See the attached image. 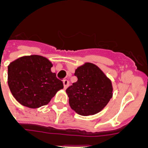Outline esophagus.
<instances>
[{
  "mask_svg": "<svg viewBox=\"0 0 148 148\" xmlns=\"http://www.w3.org/2000/svg\"><path fill=\"white\" fill-rule=\"evenodd\" d=\"M63 84H64V89L67 88V87L69 86V84H70L69 81L66 80V79H64V80L63 81Z\"/></svg>",
  "mask_w": 148,
  "mask_h": 148,
  "instance_id": "obj_1",
  "label": "esophagus"
}]
</instances>
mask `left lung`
<instances>
[{"label":"left lung","mask_w":148,"mask_h":148,"mask_svg":"<svg viewBox=\"0 0 148 148\" xmlns=\"http://www.w3.org/2000/svg\"><path fill=\"white\" fill-rule=\"evenodd\" d=\"M75 75L78 81L66 90L72 109L82 116L100 112L113 96L111 81L92 63L77 68Z\"/></svg>","instance_id":"1"}]
</instances>
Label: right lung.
Wrapping results in <instances>:
<instances>
[{
  "mask_svg": "<svg viewBox=\"0 0 148 148\" xmlns=\"http://www.w3.org/2000/svg\"><path fill=\"white\" fill-rule=\"evenodd\" d=\"M52 63L43 56H23L8 66V85L12 95L22 105L38 108L46 105L56 92L64 88Z\"/></svg>",
  "mask_w": 148,
  "mask_h": 148,
  "instance_id": "1",
  "label": "right lung"
}]
</instances>
